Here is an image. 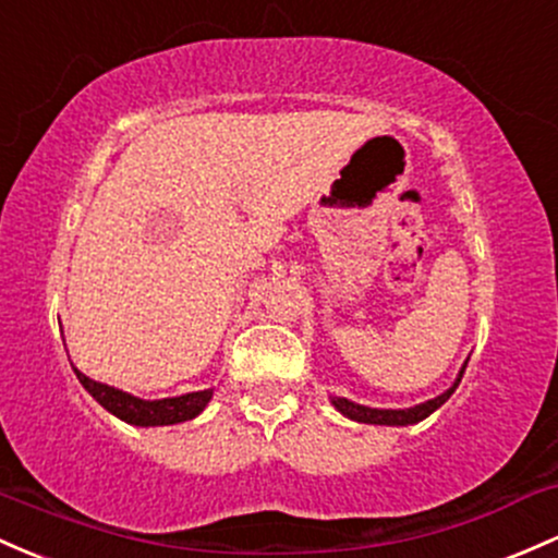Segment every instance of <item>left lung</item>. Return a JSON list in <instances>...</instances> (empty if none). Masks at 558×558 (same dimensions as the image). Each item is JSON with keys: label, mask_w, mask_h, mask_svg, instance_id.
<instances>
[{"label": "left lung", "mask_w": 558, "mask_h": 558, "mask_svg": "<svg viewBox=\"0 0 558 558\" xmlns=\"http://www.w3.org/2000/svg\"><path fill=\"white\" fill-rule=\"evenodd\" d=\"M463 371H466V363H463V368H461V373H458L456 384H452L448 391H442V395L434 397V400H426V402H421V405H413V408L381 410V408L357 405V402L347 400V397H330V405L339 410L341 415H347V418L357 421V424H378V426H410V424H418V421H424L426 415H432L434 410L442 408L445 402L450 400V395L458 389V384H461Z\"/></svg>", "instance_id": "left-lung-1"}]
</instances>
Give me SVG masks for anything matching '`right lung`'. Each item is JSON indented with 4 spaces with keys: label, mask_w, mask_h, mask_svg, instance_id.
Returning <instances> with one entry per match:
<instances>
[{
    "label": "right lung",
    "mask_w": 558,
    "mask_h": 558,
    "mask_svg": "<svg viewBox=\"0 0 558 558\" xmlns=\"http://www.w3.org/2000/svg\"><path fill=\"white\" fill-rule=\"evenodd\" d=\"M76 378L82 381V387L100 402L108 413H113L116 418L126 421L132 426H171L182 424V421L195 418L214 397V389L204 391H190V395L180 397H163V400H140V397L130 395V391H121L108 384L92 381L89 376H84L82 371L73 368Z\"/></svg>",
    "instance_id": "obj_1"
}]
</instances>
